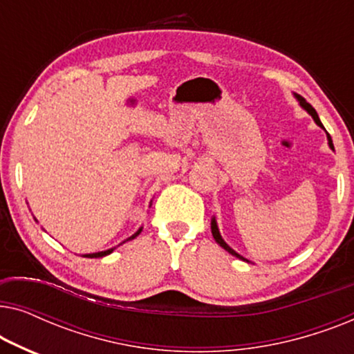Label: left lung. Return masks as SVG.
<instances>
[{
	"label": "left lung",
	"mask_w": 354,
	"mask_h": 354,
	"mask_svg": "<svg viewBox=\"0 0 354 354\" xmlns=\"http://www.w3.org/2000/svg\"><path fill=\"white\" fill-rule=\"evenodd\" d=\"M297 98H298V101H299V104H301V106H303V108H304V109H306V111H308V113L313 115V119H314V120H316V124L319 125V127H322V129H324V125H322V122H321V120H319V115H317V113H316V109H314V108H313V106H311V104H309L306 100H304V98H301V96H297ZM328 145H330V148L333 149V145H332V140H330V137H328ZM211 232H212V236H214V240L217 241V243H219V245L222 246V248H224L225 251H229V253H230L232 256H236V258H240V259H243V261H245V258H243V256H240L239 253H235V251H234V250H232V248H230V246H229V245H227L224 240H222V236H221V234H219V229H217L216 219H212V221H211Z\"/></svg>",
	"instance_id": "1"
}]
</instances>
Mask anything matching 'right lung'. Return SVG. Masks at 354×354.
<instances>
[{
	"label": "right lung",
	"instance_id": "obj_1",
	"mask_svg": "<svg viewBox=\"0 0 354 354\" xmlns=\"http://www.w3.org/2000/svg\"><path fill=\"white\" fill-rule=\"evenodd\" d=\"M140 232H142V227H140V229L135 232V234L132 235V236H129L127 240H132V239H135V236H137ZM114 251V248H111V250H106V251H100V253H91V254H85V258H103V256H106V254H109V253H113Z\"/></svg>",
	"mask_w": 354,
	"mask_h": 354
}]
</instances>
